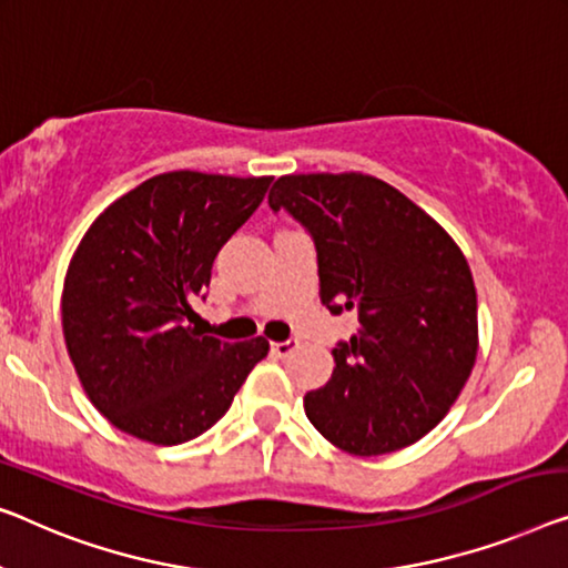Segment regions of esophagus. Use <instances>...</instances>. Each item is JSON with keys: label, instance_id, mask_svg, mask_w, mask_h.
Masks as SVG:
<instances>
[{"label": "esophagus", "instance_id": "obj_1", "mask_svg": "<svg viewBox=\"0 0 568 568\" xmlns=\"http://www.w3.org/2000/svg\"><path fill=\"white\" fill-rule=\"evenodd\" d=\"M295 346H298V342H295V338H287V342H273L270 344V349H273V354H277V357H287Z\"/></svg>", "mask_w": 568, "mask_h": 568}]
</instances>
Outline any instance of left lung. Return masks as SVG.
Returning <instances> with one entry per match:
<instances>
[{
  "label": "left lung",
  "instance_id": "left-lung-1",
  "mask_svg": "<svg viewBox=\"0 0 568 568\" xmlns=\"http://www.w3.org/2000/svg\"><path fill=\"white\" fill-rule=\"evenodd\" d=\"M267 201L313 236L321 303L359 316L357 334L332 352V379L303 397L308 420L354 456L416 444L477 359L467 257L426 211L365 173L283 175Z\"/></svg>",
  "mask_w": 568,
  "mask_h": 568
}]
</instances>
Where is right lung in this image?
I'll use <instances>...</instances> for the list:
<instances>
[{
  "mask_svg": "<svg viewBox=\"0 0 568 568\" xmlns=\"http://www.w3.org/2000/svg\"><path fill=\"white\" fill-rule=\"evenodd\" d=\"M273 178L173 171L124 193L83 234L63 285V336L94 408L140 442L175 446L230 410L265 336H203L191 308L224 242Z\"/></svg>",
  "mask_w": 568,
  "mask_h": 568,
  "instance_id": "1",
  "label": "right lung"
}]
</instances>
